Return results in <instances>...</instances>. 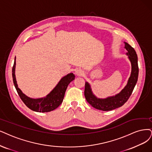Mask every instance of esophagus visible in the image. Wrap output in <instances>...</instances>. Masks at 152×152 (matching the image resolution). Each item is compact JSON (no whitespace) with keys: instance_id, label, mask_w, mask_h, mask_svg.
<instances>
[{"instance_id":"1","label":"esophagus","mask_w":152,"mask_h":152,"mask_svg":"<svg viewBox=\"0 0 152 152\" xmlns=\"http://www.w3.org/2000/svg\"><path fill=\"white\" fill-rule=\"evenodd\" d=\"M75 74H76L77 76H81V75H83V71H82L81 70H80V69H77V70L76 71Z\"/></svg>"}]
</instances>
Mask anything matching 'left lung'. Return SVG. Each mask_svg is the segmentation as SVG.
Instances as JSON below:
<instances>
[{"label":"left lung","mask_w":152,"mask_h":152,"mask_svg":"<svg viewBox=\"0 0 152 152\" xmlns=\"http://www.w3.org/2000/svg\"><path fill=\"white\" fill-rule=\"evenodd\" d=\"M125 48L127 50L126 54L131 61L132 72L130 78L128 81L126 86L122 89V91L115 96L108 97L106 99L97 98L93 94L89 83H85V96L88 103L93 108L104 111H110L121 107L124 104L130 97L136 85L138 76V58L135 50L130 44L125 42Z\"/></svg>","instance_id":"left-lung-1"}]
</instances>
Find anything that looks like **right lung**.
<instances>
[{
	"instance_id": "obj_1",
	"label": "right lung",
	"mask_w": 152,
	"mask_h": 152,
	"mask_svg": "<svg viewBox=\"0 0 152 152\" xmlns=\"http://www.w3.org/2000/svg\"><path fill=\"white\" fill-rule=\"evenodd\" d=\"M15 58L12 67V78L15 88L18 92L19 96L22 102L27 106L28 108L32 111L36 112H49L57 108L62 103L64 99V94L67 86L69 84L75 80V76L73 73H69L66 76H64L59 81L56 86L49 93L46 97L33 99L27 97L22 93V91L18 88V84L15 80Z\"/></svg>"
}]
</instances>
